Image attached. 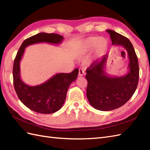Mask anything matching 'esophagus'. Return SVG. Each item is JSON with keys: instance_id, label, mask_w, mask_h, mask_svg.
Instances as JSON below:
<instances>
[{"instance_id": "obj_1", "label": "esophagus", "mask_w": 150, "mask_h": 150, "mask_svg": "<svg viewBox=\"0 0 150 150\" xmlns=\"http://www.w3.org/2000/svg\"><path fill=\"white\" fill-rule=\"evenodd\" d=\"M85 74V71H84V70L83 68H79V76H83Z\"/></svg>"}]
</instances>
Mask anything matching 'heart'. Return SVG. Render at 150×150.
<instances>
[{
	"label": "heart",
	"mask_w": 150,
	"mask_h": 150,
	"mask_svg": "<svg viewBox=\"0 0 150 150\" xmlns=\"http://www.w3.org/2000/svg\"><path fill=\"white\" fill-rule=\"evenodd\" d=\"M108 46V42L104 37L98 38L96 37H91L82 41L76 45L75 49L76 56L81 57L86 55L94 47L96 52H101L105 51Z\"/></svg>",
	"instance_id": "1"
}]
</instances>
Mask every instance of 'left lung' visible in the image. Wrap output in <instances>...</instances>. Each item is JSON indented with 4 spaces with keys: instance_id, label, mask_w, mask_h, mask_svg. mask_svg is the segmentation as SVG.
Instances as JSON below:
<instances>
[{
    "instance_id": "8db88e82",
    "label": "left lung",
    "mask_w": 150,
    "mask_h": 150,
    "mask_svg": "<svg viewBox=\"0 0 150 150\" xmlns=\"http://www.w3.org/2000/svg\"><path fill=\"white\" fill-rule=\"evenodd\" d=\"M113 45L124 47L129 57V71L122 76H111L105 71L108 56L99 62L92 63L86 70L87 97L92 106L101 111L120 108L131 98L139 81V68L133 45L127 38L115 31L106 30Z\"/></svg>"
}]
</instances>
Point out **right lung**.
Returning a JSON list of instances; mask_svg holds the SVG:
<instances>
[{"label":"right lung","mask_w":150,"mask_h":150,"mask_svg":"<svg viewBox=\"0 0 150 150\" xmlns=\"http://www.w3.org/2000/svg\"><path fill=\"white\" fill-rule=\"evenodd\" d=\"M63 38V36L56 33H38L24 40L14 59L13 71L14 89L20 101L35 112L50 114L61 108L69 87L77 78L79 69L76 68L69 74H57L43 83L30 86L21 79L20 61L27 46L42 42L59 44Z\"/></svg>","instance_id":"1"}]
</instances>
